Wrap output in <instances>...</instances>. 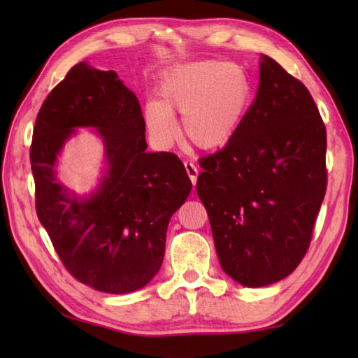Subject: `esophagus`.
I'll return each mask as SVG.
<instances>
[{"label": "esophagus", "mask_w": 358, "mask_h": 358, "mask_svg": "<svg viewBox=\"0 0 358 358\" xmlns=\"http://www.w3.org/2000/svg\"><path fill=\"white\" fill-rule=\"evenodd\" d=\"M185 169H186V172L189 175V178H191L192 185L195 186L196 185V180H199V169H196L195 164L191 163V162H186L185 163Z\"/></svg>", "instance_id": "1"}]
</instances>
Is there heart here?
<instances>
[{"label": "heart", "instance_id": "b5f03b06", "mask_svg": "<svg viewBox=\"0 0 358 358\" xmlns=\"http://www.w3.org/2000/svg\"><path fill=\"white\" fill-rule=\"evenodd\" d=\"M158 103L146 106V124L158 144L178 135L173 117H183L189 143L203 150L226 146L237 134L250 104V83L237 63L200 62L175 66L163 75Z\"/></svg>", "mask_w": 358, "mask_h": 358}]
</instances>
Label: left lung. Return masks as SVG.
Segmentation results:
<instances>
[{"label":"left lung","instance_id":"8db88e82","mask_svg":"<svg viewBox=\"0 0 358 358\" xmlns=\"http://www.w3.org/2000/svg\"><path fill=\"white\" fill-rule=\"evenodd\" d=\"M200 166L196 194L222 269L248 287L287 277L308 252L328 185L326 127L306 86L263 55L237 134Z\"/></svg>","mask_w":358,"mask_h":358}]
</instances>
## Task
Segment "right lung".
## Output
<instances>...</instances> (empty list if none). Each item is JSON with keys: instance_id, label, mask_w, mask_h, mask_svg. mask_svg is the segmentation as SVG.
Segmentation results:
<instances>
[{"instance_id": "1", "label": "right lung", "mask_w": 358, "mask_h": 358, "mask_svg": "<svg viewBox=\"0 0 358 358\" xmlns=\"http://www.w3.org/2000/svg\"><path fill=\"white\" fill-rule=\"evenodd\" d=\"M99 129L110 172L96 194L78 202L55 180L56 154L73 127ZM138 98L113 71L75 64L36 115L30 164L35 209L72 277L96 291L126 294L162 268L166 231L192 183L172 152H146Z\"/></svg>"}]
</instances>
